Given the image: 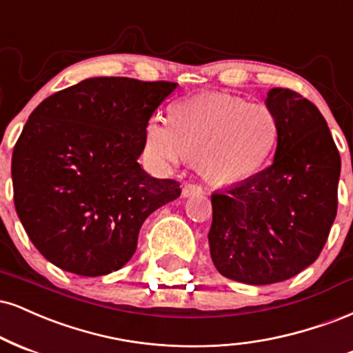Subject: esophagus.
<instances>
[{"label": "esophagus", "instance_id": "esophagus-1", "mask_svg": "<svg viewBox=\"0 0 353 353\" xmlns=\"http://www.w3.org/2000/svg\"><path fill=\"white\" fill-rule=\"evenodd\" d=\"M201 193H203V186L196 185V183H188V185H185V188H183L185 198L194 196V194H201Z\"/></svg>", "mask_w": 353, "mask_h": 353}]
</instances>
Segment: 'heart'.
<instances>
[{"instance_id": "1", "label": "heart", "mask_w": 353, "mask_h": 353, "mask_svg": "<svg viewBox=\"0 0 353 353\" xmlns=\"http://www.w3.org/2000/svg\"><path fill=\"white\" fill-rule=\"evenodd\" d=\"M279 137L276 114L221 92L198 94L168 109V123L150 120L145 145L160 160L194 161L214 183H241L266 167Z\"/></svg>"}]
</instances>
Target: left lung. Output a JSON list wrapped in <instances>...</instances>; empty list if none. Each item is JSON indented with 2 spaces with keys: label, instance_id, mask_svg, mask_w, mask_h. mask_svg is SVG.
<instances>
[{
  "label": "left lung",
  "instance_id": "left-lung-1",
  "mask_svg": "<svg viewBox=\"0 0 353 353\" xmlns=\"http://www.w3.org/2000/svg\"><path fill=\"white\" fill-rule=\"evenodd\" d=\"M266 105L279 123L274 161L211 194L214 268L252 285L291 279L319 258L337 214L341 176V155L312 102L291 89H271Z\"/></svg>",
  "mask_w": 353,
  "mask_h": 353
}]
</instances>
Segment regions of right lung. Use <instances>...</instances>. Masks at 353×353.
<instances>
[{
    "mask_svg": "<svg viewBox=\"0 0 353 353\" xmlns=\"http://www.w3.org/2000/svg\"><path fill=\"white\" fill-rule=\"evenodd\" d=\"M176 82L92 77L49 95L12 150L14 208L36 250L79 276L130 261L143 221L180 196V183L148 175L145 127Z\"/></svg>",
    "mask_w": 353,
    "mask_h": 353,
    "instance_id": "1",
    "label": "right lung"
}]
</instances>
